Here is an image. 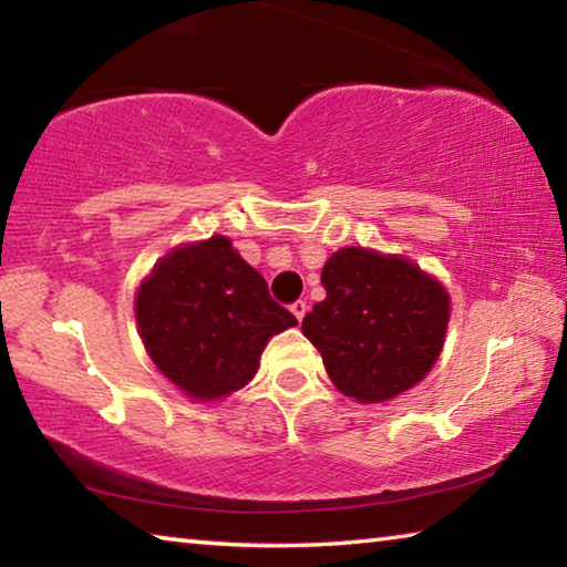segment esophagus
<instances>
[{"instance_id": "esophagus-1", "label": "esophagus", "mask_w": 567, "mask_h": 567, "mask_svg": "<svg viewBox=\"0 0 567 567\" xmlns=\"http://www.w3.org/2000/svg\"><path fill=\"white\" fill-rule=\"evenodd\" d=\"M290 310H292V315H295V318L302 322V318H305V312H307V302H302V300H297V302H292V305H290Z\"/></svg>"}]
</instances>
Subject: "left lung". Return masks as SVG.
<instances>
[{"label": "left lung", "mask_w": 567, "mask_h": 567, "mask_svg": "<svg viewBox=\"0 0 567 567\" xmlns=\"http://www.w3.org/2000/svg\"><path fill=\"white\" fill-rule=\"evenodd\" d=\"M328 297L305 315L342 395L385 402L427 375L445 342L450 297L405 257L342 247L322 267Z\"/></svg>", "instance_id": "8db88e82"}]
</instances>
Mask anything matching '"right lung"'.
Listing matches in <instances>:
<instances>
[{"instance_id":"add662e5","label":"right lung","mask_w":567,"mask_h":567,"mask_svg":"<svg viewBox=\"0 0 567 567\" xmlns=\"http://www.w3.org/2000/svg\"><path fill=\"white\" fill-rule=\"evenodd\" d=\"M134 315L162 375L203 402L245 388L267 340L297 324L223 235L162 257L140 285Z\"/></svg>"}]
</instances>
